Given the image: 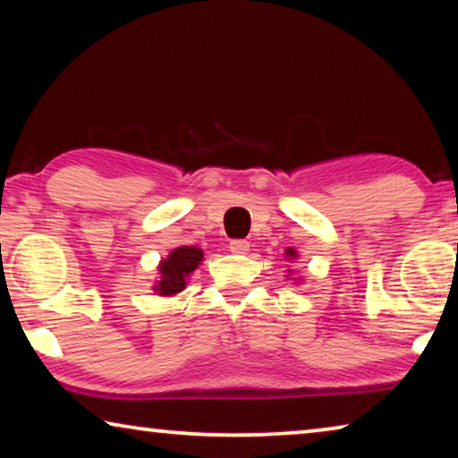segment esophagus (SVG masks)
<instances>
[{
  "label": "esophagus",
  "instance_id": "1",
  "mask_svg": "<svg viewBox=\"0 0 458 458\" xmlns=\"http://www.w3.org/2000/svg\"><path fill=\"white\" fill-rule=\"evenodd\" d=\"M248 248H250V244H248L246 240H232L230 242V250L234 254H246Z\"/></svg>",
  "mask_w": 458,
  "mask_h": 458
}]
</instances>
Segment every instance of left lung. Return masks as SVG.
<instances>
[{
	"label": "left lung",
	"mask_w": 458,
	"mask_h": 458,
	"mask_svg": "<svg viewBox=\"0 0 458 458\" xmlns=\"http://www.w3.org/2000/svg\"><path fill=\"white\" fill-rule=\"evenodd\" d=\"M286 257H289V260H291V259H294V257H297V252H294V250H293V248H289V250H286Z\"/></svg>",
	"instance_id": "1"
}]
</instances>
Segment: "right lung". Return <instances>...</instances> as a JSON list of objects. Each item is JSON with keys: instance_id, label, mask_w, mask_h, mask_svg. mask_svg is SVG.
I'll return each mask as SVG.
<instances>
[{"instance_id": "add662e5", "label": "right lung", "mask_w": 458, "mask_h": 458, "mask_svg": "<svg viewBox=\"0 0 458 458\" xmlns=\"http://www.w3.org/2000/svg\"><path fill=\"white\" fill-rule=\"evenodd\" d=\"M204 259L201 248L196 246H180L167 254L165 260L159 262V281L153 286L155 293L161 297H172L175 293H182L188 283V276L198 268Z\"/></svg>"}]
</instances>
